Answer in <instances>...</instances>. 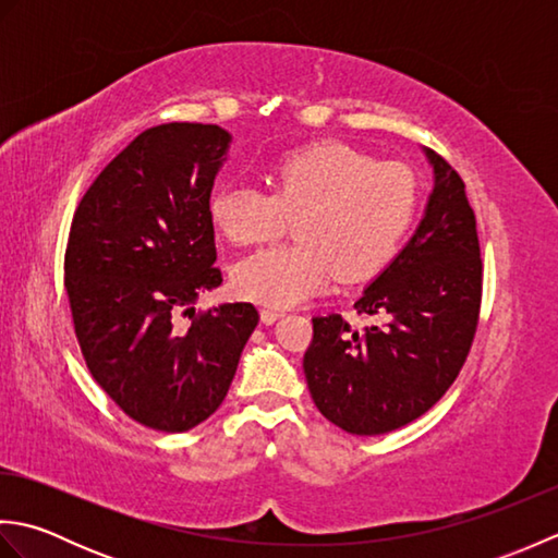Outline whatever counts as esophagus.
Listing matches in <instances>:
<instances>
[{"label":"esophagus","mask_w":558,"mask_h":558,"mask_svg":"<svg viewBox=\"0 0 558 558\" xmlns=\"http://www.w3.org/2000/svg\"><path fill=\"white\" fill-rule=\"evenodd\" d=\"M280 316H282V312H280V310H260V322H264L266 326L276 324Z\"/></svg>","instance_id":"34e87169"}]
</instances>
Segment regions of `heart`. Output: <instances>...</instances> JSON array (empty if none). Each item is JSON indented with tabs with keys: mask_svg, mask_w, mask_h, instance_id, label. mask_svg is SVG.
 Here are the masks:
<instances>
[{
	"mask_svg": "<svg viewBox=\"0 0 558 558\" xmlns=\"http://www.w3.org/2000/svg\"><path fill=\"white\" fill-rule=\"evenodd\" d=\"M272 194L256 186H220L208 213L232 244L276 240L294 218L298 242L242 258L232 286L242 298L292 306L340 280L381 270L405 236L417 189L396 162H376L340 141L288 153L270 170Z\"/></svg>",
	"mask_w": 558,
	"mask_h": 558,
	"instance_id": "1",
	"label": "heart"
}]
</instances>
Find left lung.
I'll return each mask as SVG.
<instances>
[{"label": "left lung", "instance_id": "obj_1", "mask_svg": "<svg viewBox=\"0 0 558 558\" xmlns=\"http://www.w3.org/2000/svg\"><path fill=\"white\" fill-rule=\"evenodd\" d=\"M434 189L402 252L354 302L381 326L352 330L340 314L314 316L304 376L318 412L342 432H396L434 408L456 381L477 330L482 258L465 184L424 148Z\"/></svg>", "mask_w": 558, "mask_h": 558}]
</instances>
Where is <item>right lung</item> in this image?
Segmentation results:
<instances>
[{"mask_svg":"<svg viewBox=\"0 0 558 558\" xmlns=\"http://www.w3.org/2000/svg\"><path fill=\"white\" fill-rule=\"evenodd\" d=\"M232 136L170 122L138 134L71 220L64 288L93 378L129 417L189 432L220 408L258 324L254 304L194 302L222 282L208 213ZM182 311L192 325H180Z\"/></svg>","mask_w":558,"mask_h":558,"instance_id":"1","label":"right lung"}]
</instances>
